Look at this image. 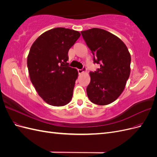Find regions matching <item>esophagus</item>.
Returning <instances> with one entry per match:
<instances>
[{
  "label": "esophagus",
  "instance_id": "1",
  "mask_svg": "<svg viewBox=\"0 0 157 157\" xmlns=\"http://www.w3.org/2000/svg\"><path fill=\"white\" fill-rule=\"evenodd\" d=\"M84 71H86V69H85V68H83L82 69H78V72L79 74L82 73L83 72H84Z\"/></svg>",
  "mask_w": 157,
  "mask_h": 157
}]
</instances>
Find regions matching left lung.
I'll use <instances>...</instances> for the list:
<instances>
[{"label":"left lung","mask_w":157,"mask_h":157,"mask_svg":"<svg viewBox=\"0 0 157 157\" xmlns=\"http://www.w3.org/2000/svg\"><path fill=\"white\" fill-rule=\"evenodd\" d=\"M81 34L92 51L94 63L100 65V68L90 72L88 97L97 105H108L125 88L130 73V54L119 38L105 30L92 28Z\"/></svg>","instance_id":"obj_1"}]
</instances>
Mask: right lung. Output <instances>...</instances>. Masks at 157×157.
Here are the masks:
<instances>
[{
	"label": "right lung",
	"instance_id": "obj_1",
	"mask_svg": "<svg viewBox=\"0 0 157 157\" xmlns=\"http://www.w3.org/2000/svg\"><path fill=\"white\" fill-rule=\"evenodd\" d=\"M80 36L78 31L57 27L42 33L31 47L27 56L31 81L51 105H65L72 98L78 71L67 61L69 50Z\"/></svg>",
	"mask_w": 157,
	"mask_h": 157
}]
</instances>
